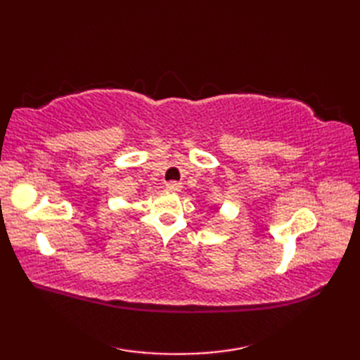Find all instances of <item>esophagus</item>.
Here are the masks:
<instances>
[{
	"instance_id": "esophagus-1",
	"label": "esophagus",
	"mask_w": 360,
	"mask_h": 360,
	"mask_svg": "<svg viewBox=\"0 0 360 360\" xmlns=\"http://www.w3.org/2000/svg\"><path fill=\"white\" fill-rule=\"evenodd\" d=\"M167 188L172 190V192H181L182 184L178 181H170V182H167Z\"/></svg>"
}]
</instances>
